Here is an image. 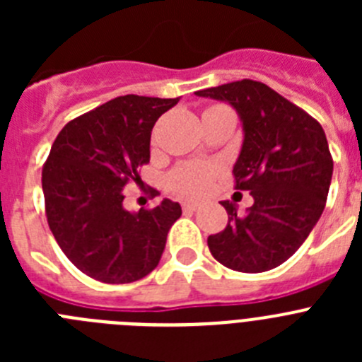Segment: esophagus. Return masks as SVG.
Returning <instances> with one entry per match:
<instances>
[{
  "instance_id": "34e87169",
  "label": "esophagus",
  "mask_w": 362,
  "mask_h": 362,
  "mask_svg": "<svg viewBox=\"0 0 362 362\" xmlns=\"http://www.w3.org/2000/svg\"><path fill=\"white\" fill-rule=\"evenodd\" d=\"M183 210H185V212H196V210H199V204H197V203H183Z\"/></svg>"
}]
</instances>
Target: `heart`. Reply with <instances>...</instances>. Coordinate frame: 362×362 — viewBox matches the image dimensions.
<instances>
[{"mask_svg": "<svg viewBox=\"0 0 362 362\" xmlns=\"http://www.w3.org/2000/svg\"><path fill=\"white\" fill-rule=\"evenodd\" d=\"M217 177V166L210 163H185L168 175V187L181 197L199 199L206 196Z\"/></svg>", "mask_w": 362, "mask_h": 362, "instance_id": "b5f03b06", "label": "heart"}]
</instances>
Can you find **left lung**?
Returning <instances> with one entry per match:
<instances>
[{"label":"left lung","instance_id":"obj_1","mask_svg":"<svg viewBox=\"0 0 362 362\" xmlns=\"http://www.w3.org/2000/svg\"><path fill=\"white\" fill-rule=\"evenodd\" d=\"M196 94L228 101L238 110L245 141L233 166V187L254 197L245 216H238L230 201L221 203L228 225L209 235L210 252L221 264L245 274L279 267L325 210L334 172L325 130L308 112L254 79Z\"/></svg>","mask_w":362,"mask_h":362}]
</instances>
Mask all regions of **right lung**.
<instances>
[{"label": "right lung", "mask_w": 362, "mask_h": 362, "mask_svg": "<svg viewBox=\"0 0 362 362\" xmlns=\"http://www.w3.org/2000/svg\"><path fill=\"white\" fill-rule=\"evenodd\" d=\"M177 101L119 95L57 134L41 172L45 214L63 254L92 279L134 283L159 264L181 206L163 199L132 214L123 209V188L141 181L153 124Z\"/></svg>", "instance_id": "right-lung-1"}]
</instances>
